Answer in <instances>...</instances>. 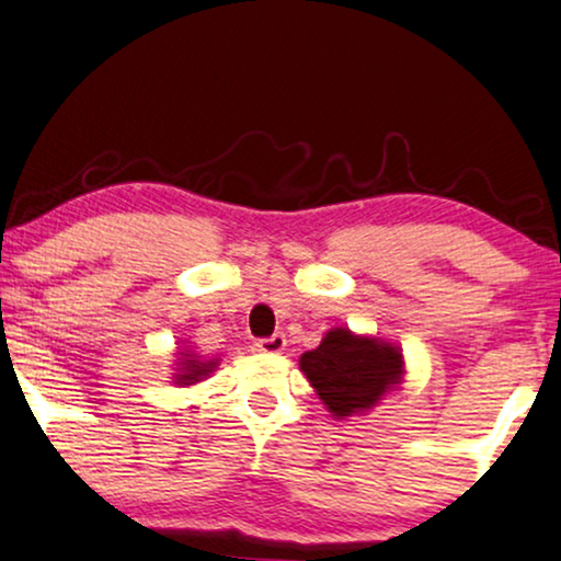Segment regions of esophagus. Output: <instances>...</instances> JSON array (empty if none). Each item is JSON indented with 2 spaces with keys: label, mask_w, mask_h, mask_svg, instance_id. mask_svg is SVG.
Wrapping results in <instances>:
<instances>
[{
  "label": "esophagus",
  "mask_w": 561,
  "mask_h": 561,
  "mask_svg": "<svg viewBox=\"0 0 561 561\" xmlns=\"http://www.w3.org/2000/svg\"><path fill=\"white\" fill-rule=\"evenodd\" d=\"M256 346H259V352L276 354V352H282L287 346V336H285V333H274V336L261 339V342H256Z\"/></svg>",
  "instance_id": "34e87169"
}]
</instances>
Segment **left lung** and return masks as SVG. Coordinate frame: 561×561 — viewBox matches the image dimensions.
I'll use <instances>...</instances> for the list:
<instances>
[{
	"mask_svg": "<svg viewBox=\"0 0 561 561\" xmlns=\"http://www.w3.org/2000/svg\"><path fill=\"white\" fill-rule=\"evenodd\" d=\"M300 373L333 420H346L367 414L399 391L407 359L399 344L333 325L316 350L302 354Z\"/></svg>",
	"mask_w": 561,
	"mask_h": 561,
	"instance_id": "obj_1",
	"label": "left lung"
}]
</instances>
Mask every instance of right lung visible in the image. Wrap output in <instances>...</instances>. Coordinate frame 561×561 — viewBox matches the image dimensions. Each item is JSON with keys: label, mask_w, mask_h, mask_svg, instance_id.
<instances>
[{"label": "right lung", "mask_w": 561, "mask_h": 561, "mask_svg": "<svg viewBox=\"0 0 561 561\" xmlns=\"http://www.w3.org/2000/svg\"><path fill=\"white\" fill-rule=\"evenodd\" d=\"M175 359H173V382L181 388L196 386V382L207 380L211 373L217 370L219 357L215 359H204L202 354H196L191 350L188 342H183V346H175Z\"/></svg>", "instance_id": "obj_1"}]
</instances>
